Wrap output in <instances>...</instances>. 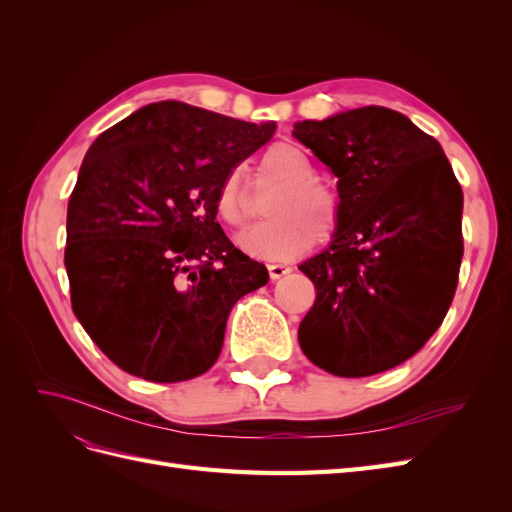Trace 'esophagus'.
<instances>
[{
	"mask_svg": "<svg viewBox=\"0 0 512 512\" xmlns=\"http://www.w3.org/2000/svg\"><path fill=\"white\" fill-rule=\"evenodd\" d=\"M267 269H269L271 280H280V277H284V275H288L292 271L288 265H280V262H273V265H269Z\"/></svg>",
	"mask_w": 512,
	"mask_h": 512,
	"instance_id": "obj_1",
	"label": "esophagus"
}]
</instances>
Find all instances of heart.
Returning <instances> with one entry per match:
<instances>
[{"label":"heart","instance_id":"b5f03b06","mask_svg":"<svg viewBox=\"0 0 512 512\" xmlns=\"http://www.w3.org/2000/svg\"><path fill=\"white\" fill-rule=\"evenodd\" d=\"M262 173L282 185L267 207L271 220L243 232L237 239L243 252L260 258H290L307 250L312 241L327 243L342 222V203L327 183L316 179L318 170L309 153L292 141H277L260 162ZM218 218L243 228L250 222V203L239 168H232L215 192Z\"/></svg>","mask_w":512,"mask_h":512}]
</instances>
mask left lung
I'll list each match as a JSON object with an SVG mask.
<instances>
[{"instance_id":"obj_1","label":"left lung","mask_w":512,"mask_h":512,"mask_svg":"<svg viewBox=\"0 0 512 512\" xmlns=\"http://www.w3.org/2000/svg\"><path fill=\"white\" fill-rule=\"evenodd\" d=\"M292 134L331 168L342 203L331 245L299 265L316 286L301 350L339 378L393 369L427 344L453 303L461 185L436 138L391 108L301 121Z\"/></svg>"}]
</instances>
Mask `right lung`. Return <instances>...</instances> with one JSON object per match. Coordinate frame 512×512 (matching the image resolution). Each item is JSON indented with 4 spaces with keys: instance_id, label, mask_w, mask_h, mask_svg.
<instances>
[{
    "instance_id": "obj_1",
    "label": "right lung",
    "mask_w": 512,
    "mask_h": 512,
    "mask_svg": "<svg viewBox=\"0 0 512 512\" xmlns=\"http://www.w3.org/2000/svg\"><path fill=\"white\" fill-rule=\"evenodd\" d=\"M275 123L185 102H153L89 147L68 203L72 312L117 367L183 382L218 361L226 320L269 282L215 222L222 179L265 145Z\"/></svg>"
}]
</instances>
